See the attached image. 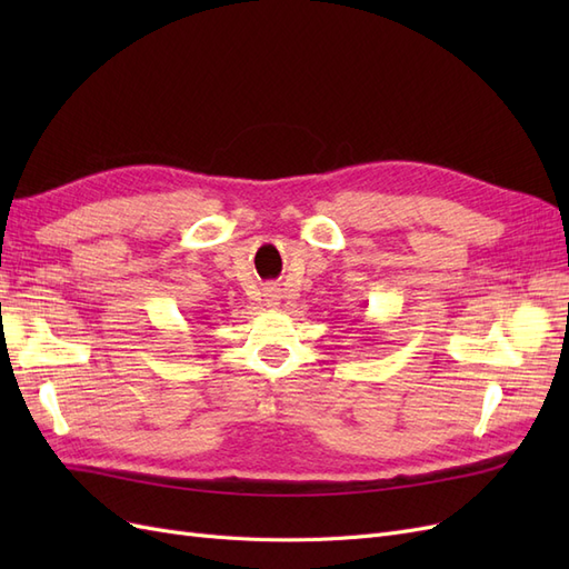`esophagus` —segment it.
Masks as SVG:
<instances>
[{
  "label": "esophagus",
  "mask_w": 569,
  "mask_h": 569,
  "mask_svg": "<svg viewBox=\"0 0 569 569\" xmlns=\"http://www.w3.org/2000/svg\"><path fill=\"white\" fill-rule=\"evenodd\" d=\"M280 299H282V295H280V289L278 287H270L268 291H266V303L268 306H280Z\"/></svg>",
  "instance_id": "esophagus-1"
}]
</instances>
